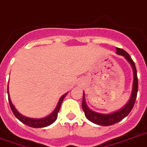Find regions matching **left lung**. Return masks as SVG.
<instances>
[{"mask_svg": "<svg viewBox=\"0 0 147 147\" xmlns=\"http://www.w3.org/2000/svg\"><path fill=\"white\" fill-rule=\"evenodd\" d=\"M117 51L116 53L120 55H122L125 57L127 61L131 64V67L133 68V73H134V80H133V85H132V92H131V98L128 102V104H126L125 106L121 109L118 111H116L112 114H109V115H104V114H100V113H96L95 111H93L92 110H90L89 107L86 106V101H85V96L84 93H83V97H82V110L85 113V115L87 118L88 120L92 121L93 123L102 126H108L112 125L114 124L117 123L118 121H121L123 118H125L129 115L130 111L132 109V107H134L135 102L136 100V96H137V92H138V78H137V71L136 68V65H135L134 61L130 57L127 52L117 47L116 48Z\"/></svg>", "mask_w": 147, "mask_h": 147, "instance_id": "1", "label": "left lung"}]
</instances>
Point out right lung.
Segmentation results:
<instances>
[{"label":"right lung","instance_id":"right-lung-1","mask_svg":"<svg viewBox=\"0 0 147 147\" xmlns=\"http://www.w3.org/2000/svg\"><path fill=\"white\" fill-rule=\"evenodd\" d=\"M7 94H8V89H7ZM67 95V93H65V95H63L61 99H60L59 102L57 104V106L56 107V109L54 110V112L52 113L51 115H50L49 116L46 117V118H30L25 117L23 115H22L20 113L18 112V111L15 108V107L13 106L11 101L10 100V97L8 96V102H9L10 107L12 111L13 114L16 116V118H18V120L22 121V123L26 125L29 126V127H32V128H43V127H47V126L51 125L52 123H54V121H56L57 118V114L59 112L60 107H61V104L62 103L63 100L65 97V96ZM9 96V94H8Z\"/></svg>","mask_w":147,"mask_h":147}]
</instances>
